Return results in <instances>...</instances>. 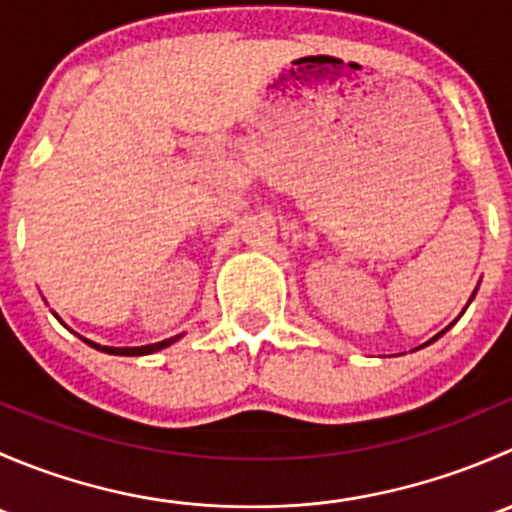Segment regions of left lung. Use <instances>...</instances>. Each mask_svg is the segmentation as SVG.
<instances>
[{
  "label": "left lung",
  "instance_id": "obj_1",
  "mask_svg": "<svg viewBox=\"0 0 512 512\" xmlns=\"http://www.w3.org/2000/svg\"><path fill=\"white\" fill-rule=\"evenodd\" d=\"M473 297H476V292H473ZM473 297H471V299H473ZM471 299H468V304H471ZM461 314H463V312H461ZM451 327H453V324H448V327H446V329H443V332H441V334H436V337H433V339H428V342H426V344H423V347H428V344H433V342H436V339H438V337H443V334H446V332H448V329H451ZM418 349H421V347H418Z\"/></svg>",
  "mask_w": 512,
  "mask_h": 512
}]
</instances>
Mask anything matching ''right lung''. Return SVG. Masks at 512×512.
<instances>
[{
    "label": "right lung",
    "mask_w": 512,
    "mask_h": 512,
    "mask_svg": "<svg viewBox=\"0 0 512 512\" xmlns=\"http://www.w3.org/2000/svg\"><path fill=\"white\" fill-rule=\"evenodd\" d=\"M56 317V314H54ZM59 319V317H56ZM61 322V319H59ZM64 324V322H61ZM66 327V324H64ZM183 337V334H175V337H170V339H163V342H156V344H146V347H101V344H96V342H89V339H84L86 344H89V347H94V349H98V352H103V354H116V356H146V354H153V352H160V349H165V347H170V344H175L178 342V339Z\"/></svg>",
    "instance_id": "right-lung-1"
}]
</instances>
